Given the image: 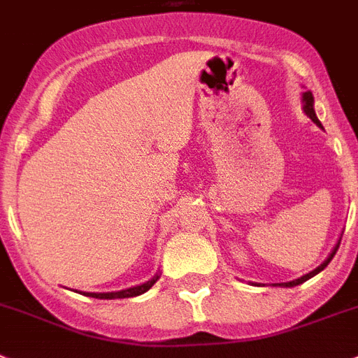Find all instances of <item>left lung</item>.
Returning a JSON list of instances; mask_svg holds the SVG:
<instances>
[{"mask_svg": "<svg viewBox=\"0 0 358 358\" xmlns=\"http://www.w3.org/2000/svg\"><path fill=\"white\" fill-rule=\"evenodd\" d=\"M301 101H302V110H304V114H306L308 117H310L311 121H313V123L317 124V127L322 128L320 121H319V119H317L315 108H313V103H315V99H313V94H311L310 90L302 92V99ZM338 244H341V237H338L337 244L333 246V250H331V253H329V255H328V259H326V261L322 262L320 266H317L313 271H310V273H306V275H302V277H299V279H295V280H289V282H277V284H270V286H279V288H293V286H299V284L306 282L308 279H311V277H315L317 273H320V271H322L326 266H328L329 261H331V259H333V255L337 253ZM250 284H255V286H266V284H261V282H250Z\"/></svg>", "mask_w": 358, "mask_h": 358, "instance_id": "1", "label": "left lung"}]
</instances>
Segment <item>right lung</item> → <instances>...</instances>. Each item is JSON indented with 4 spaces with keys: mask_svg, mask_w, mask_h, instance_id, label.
<instances>
[{
    "mask_svg": "<svg viewBox=\"0 0 358 358\" xmlns=\"http://www.w3.org/2000/svg\"><path fill=\"white\" fill-rule=\"evenodd\" d=\"M161 273H155L154 277L146 282L139 284V286H132V288L121 289V292H108V293H90V292H81L87 297H94V299H128V297H137V295H143L145 292H148L152 286L159 280Z\"/></svg>",
    "mask_w": 358,
    "mask_h": 358,
    "instance_id": "right-lung-1",
    "label": "right lung"
}]
</instances>
